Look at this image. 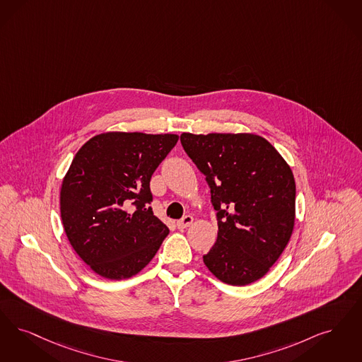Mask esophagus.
I'll list each match as a JSON object with an SVG mask.
<instances>
[{
    "label": "esophagus",
    "instance_id": "esophagus-1",
    "mask_svg": "<svg viewBox=\"0 0 362 362\" xmlns=\"http://www.w3.org/2000/svg\"><path fill=\"white\" fill-rule=\"evenodd\" d=\"M192 222H194V218L191 217V216H185V217L176 222V226H177V229L183 230V229H187Z\"/></svg>",
    "mask_w": 362,
    "mask_h": 362
}]
</instances>
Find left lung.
Wrapping results in <instances>:
<instances>
[{
    "mask_svg": "<svg viewBox=\"0 0 362 362\" xmlns=\"http://www.w3.org/2000/svg\"><path fill=\"white\" fill-rule=\"evenodd\" d=\"M180 143L204 175L217 211V241L203 262L230 286L259 280L293 230L296 187L288 164L252 133H183Z\"/></svg>",
    "mask_w": 362,
    "mask_h": 362,
    "instance_id": "8db88e82",
    "label": "left lung"
}]
</instances>
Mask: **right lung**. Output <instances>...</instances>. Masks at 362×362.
I'll list each match as a JSON object with an SVG mask.
<instances>
[{
	"label": "right lung",
	"instance_id": "right-lung-1",
	"mask_svg": "<svg viewBox=\"0 0 362 362\" xmlns=\"http://www.w3.org/2000/svg\"><path fill=\"white\" fill-rule=\"evenodd\" d=\"M177 140L109 132L76 152L60 189V217L74 250L95 274L110 280L139 274L168 235L149 206V182Z\"/></svg>",
	"mask_w": 362,
	"mask_h": 362
}]
</instances>
